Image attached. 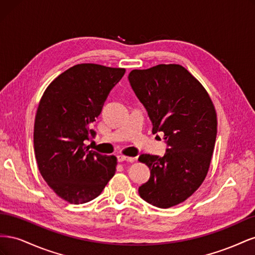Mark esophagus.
Segmentation results:
<instances>
[{"label": "esophagus", "instance_id": "1", "mask_svg": "<svg viewBox=\"0 0 255 255\" xmlns=\"http://www.w3.org/2000/svg\"><path fill=\"white\" fill-rule=\"evenodd\" d=\"M117 158H118V161H120V163H122V161H130V163H132V161L135 160L134 157L125 156V155H118Z\"/></svg>", "mask_w": 255, "mask_h": 255}]
</instances>
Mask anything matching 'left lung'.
<instances>
[{
    "instance_id": "obj_1",
    "label": "left lung",
    "mask_w": 255,
    "mask_h": 255,
    "mask_svg": "<svg viewBox=\"0 0 255 255\" xmlns=\"http://www.w3.org/2000/svg\"><path fill=\"white\" fill-rule=\"evenodd\" d=\"M128 81L145 107L153 134L164 133L169 148L163 156L142 154L149 181L138 189L148 203L169 208L201 186L211 165L217 136V114L207 91L181 65L132 70Z\"/></svg>"
}]
</instances>
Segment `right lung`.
Instances as JSON below:
<instances>
[{
	"instance_id": "add662e5",
	"label": "right lung",
	"mask_w": 255,
	"mask_h": 255,
	"mask_svg": "<svg viewBox=\"0 0 255 255\" xmlns=\"http://www.w3.org/2000/svg\"><path fill=\"white\" fill-rule=\"evenodd\" d=\"M125 73L123 68L75 65L59 74L41 97L34 126L38 169L69 203L94 200L116 172L117 157L89 150L84 141L95 137L92 123Z\"/></svg>"
}]
</instances>
